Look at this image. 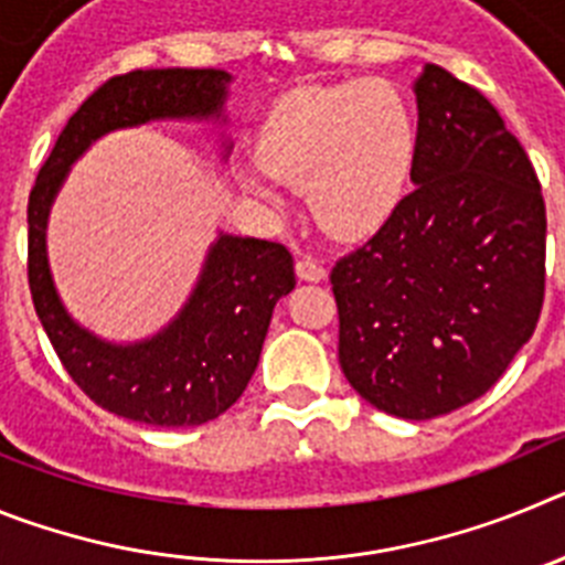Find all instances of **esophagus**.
Segmentation results:
<instances>
[{
	"instance_id": "34e87169",
	"label": "esophagus",
	"mask_w": 565,
	"mask_h": 565,
	"mask_svg": "<svg viewBox=\"0 0 565 565\" xmlns=\"http://www.w3.org/2000/svg\"><path fill=\"white\" fill-rule=\"evenodd\" d=\"M297 277L308 279V282H319V279H326V266L317 263L313 257H299L297 259Z\"/></svg>"
}]
</instances>
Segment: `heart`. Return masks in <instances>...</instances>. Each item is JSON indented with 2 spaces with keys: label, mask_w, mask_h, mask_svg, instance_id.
Wrapping results in <instances>:
<instances>
[{
  "label": "heart",
  "mask_w": 565,
  "mask_h": 565,
  "mask_svg": "<svg viewBox=\"0 0 565 565\" xmlns=\"http://www.w3.org/2000/svg\"><path fill=\"white\" fill-rule=\"evenodd\" d=\"M416 118L391 82L306 87L279 98L259 127L254 161L271 181L308 192L319 226L337 237L376 232L413 172ZM263 198L266 186L248 181Z\"/></svg>",
  "instance_id": "obj_1"
}]
</instances>
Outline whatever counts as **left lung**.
I'll return each instance as SVG.
<instances>
[{"mask_svg":"<svg viewBox=\"0 0 565 565\" xmlns=\"http://www.w3.org/2000/svg\"><path fill=\"white\" fill-rule=\"evenodd\" d=\"M413 192L331 268L339 364L379 411L427 422L476 402L535 333L546 203L521 141L476 87L416 82Z\"/></svg>","mask_w":565,"mask_h":565,"instance_id":"8db88e82","label":"left lung"}]
</instances>
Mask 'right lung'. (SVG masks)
Returning <instances> with one entry per match:
<instances>
[{
    "label": "right lung",
    "mask_w": 565,
    "mask_h": 565,
    "mask_svg": "<svg viewBox=\"0 0 565 565\" xmlns=\"http://www.w3.org/2000/svg\"><path fill=\"white\" fill-rule=\"evenodd\" d=\"M223 70H132L113 76L70 115L39 169L28 201V282L42 328L70 379L98 407L152 427H198L226 413L259 362L274 306L294 286L282 243L221 234L186 308L158 337L109 344L78 328L62 308L44 254L50 203L70 163L104 132L154 118L221 115Z\"/></svg>",
    "instance_id": "add662e5"
}]
</instances>
